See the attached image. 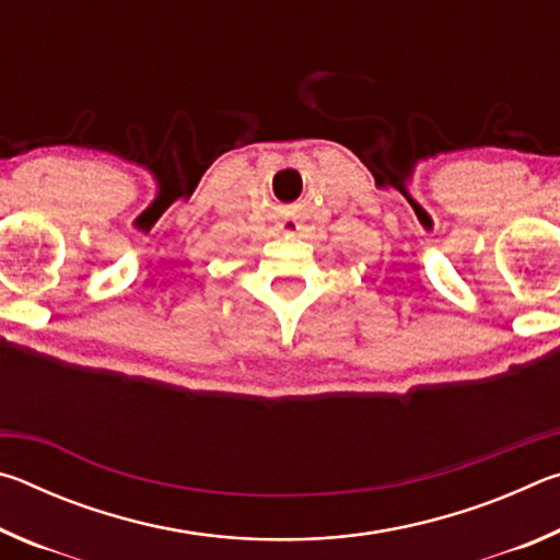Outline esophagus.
Here are the masks:
<instances>
[{"label":"esophagus","instance_id":"34e87169","mask_svg":"<svg viewBox=\"0 0 560 560\" xmlns=\"http://www.w3.org/2000/svg\"><path fill=\"white\" fill-rule=\"evenodd\" d=\"M291 226H293V224H291Z\"/></svg>","mask_w":560,"mask_h":560}]
</instances>
